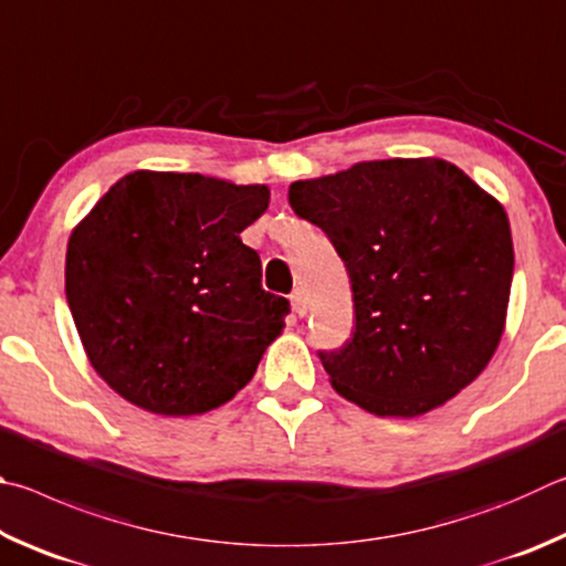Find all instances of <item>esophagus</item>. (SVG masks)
<instances>
[{
  "label": "esophagus",
  "instance_id": "obj_1",
  "mask_svg": "<svg viewBox=\"0 0 566 566\" xmlns=\"http://www.w3.org/2000/svg\"><path fill=\"white\" fill-rule=\"evenodd\" d=\"M291 303H293V311L298 313V315L308 313V298H305L303 291H295V293L291 295Z\"/></svg>",
  "mask_w": 566,
  "mask_h": 566
}]
</instances>
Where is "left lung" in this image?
Masks as SVG:
<instances>
[{"label": "left lung", "mask_w": 566, "mask_h": 566, "mask_svg": "<svg viewBox=\"0 0 566 566\" xmlns=\"http://www.w3.org/2000/svg\"><path fill=\"white\" fill-rule=\"evenodd\" d=\"M348 268L355 331L321 353L333 390L378 418H420L488 368L507 323L504 206L444 158L360 161L289 188Z\"/></svg>", "instance_id": "1"}]
</instances>
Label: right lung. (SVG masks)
<instances>
[{
  "label": "right lung",
  "instance_id": "obj_1",
  "mask_svg": "<svg viewBox=\"0 0 566 566\" xmlns=\"http://www.w3.org/2000/svg\"><path fill=\"white\" fill-rule=\"evenodd\" d=\"M263 184L176 171L126 174L74 226L66 301L92 368L136 408L188 418L253 378L291 305L261 289L241 241Z\"/></svg>",
  "mask_w": 566,
  "mask_h": 566
}]
</instances>
